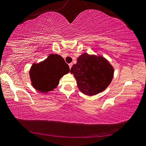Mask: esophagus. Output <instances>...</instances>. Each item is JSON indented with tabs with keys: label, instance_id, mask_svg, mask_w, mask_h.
<instances>
[{
	"label": "esophagus",
	"instance_id": "1",
	"mask_svg": "<svg viewBox=\"0 0 146 146\" xmlns=\"http://www.w3.org/2000/svg\"><path fill=\"white\" fill-rule=\"evenodd\" d=\"M68 66H69V68H72V63H70V64H68Z\"/></svg>",
	"mask_w": 146,
	"mask_h": 146
}]
</instances>
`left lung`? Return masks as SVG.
Listing matches in <instances>:
<instances>
[{
	"instance_id": "left-lung-1",
	"label": "left lung",
	"mask_w": 146,
	"mask_h": 146,
	"mask_svg": "<svg viewBox=\"0 0 146 146\" xmlns=\"http://www.w3.org/2000/svg\"><path fill=\"white\" fill-rule=\"evenodd\" d=\"M71 74L76 78L81 92L92 96L104 91L111 83L114 68L108 60L102 56L83 53L72 66Z\"/></svg>"
}]
</instances>
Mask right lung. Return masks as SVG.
Segmentation results:
<instances>
[{"instance_id":"1","label":"right lung","mask_w":146,"mask_h":146,"mask_svg":"<svg viewBox=\"0 0 146 146\" xmlns=\"http://www.w3.org/2000/svg\"><path fill=\"white\" fill-rule=\"evenodd\" d=\"M70 72L64 59L58 54H51L42 61L32 65L29 78L33 88L42 93L54 90L61 77Z\"/></svg>"}]
</instances>
